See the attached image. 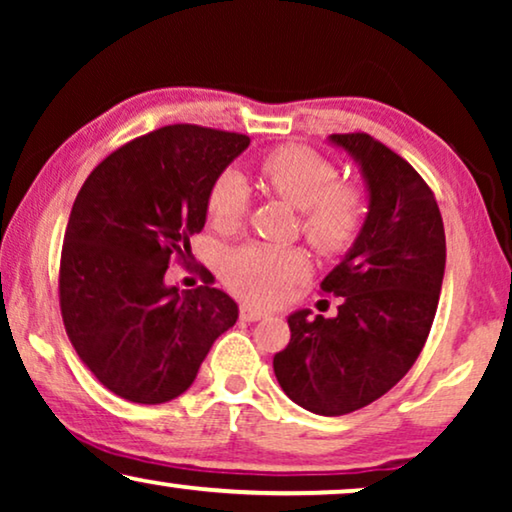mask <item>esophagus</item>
Returning a JSON list of instances; mask_svg holds the SVG:
<instances>
[{
	"label": "esophagus",
	"mask_w": 512,
	"mask_h": 512,
	"mask_svg": "<svg viewBox=\"0 0 512 512\" xmlns=\"http://www.w3.org/2000/svg\"><path fill=\"white\" fill-rule=\"evenodd\" d=\"M240 317H242L244 321H258V319L268 317V312L258 310V307H254V305H242V307H240Z\"/></svg>",
	"instance_id": "obj_1"
}]
</instances>
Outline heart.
I'll return each instance as SVG.
<instances>
[{"label":"heart","instance_id":"b5f03b06","mask_svg":"<svg viewBox=\"0 0 512 512\" xmlns=\"http://www.w3.org/2000/svg\"><path fill=\"white\" fill-rule=\"evenodd\" d=\"M261 181L300 212L305 240L321 254L352 247L366 216V195L352 181H340L335 163L310 146L286 144L258 163ZM247 184L235 172L221 174L207 193V216L219 230L240 226L247 212ZM307 256L296 247L249 242L230 251L223 279L237 296L258 305L279 303L307 272Z\"/></svg>","mask_w":512,"mask_h":512}]
</instances>
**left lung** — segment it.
<instances>
[{
  "label": "left lung",
  "mask_w": 512,
  "mask_h": 512,
  "mask_svg": "<svg viewBox=\"0 0 512 512\" xmlns=\"http://www.w3.org/2000/svg\"><path fill=\"white\" fill-rule=\"evenodd\" d=\"M331 142L361 165L368 216L321 282L342 298L338 317L293 312L291 340L272 368L293 403L340 417L387 394L424 349L445 275V228L436 195L408 160L366 132Z\"/></svg>",
  "instance_id": "8db88e82"
}]
</instances>
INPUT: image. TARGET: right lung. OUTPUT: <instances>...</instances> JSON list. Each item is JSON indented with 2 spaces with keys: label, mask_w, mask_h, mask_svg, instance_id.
<instances>
[{
  "label": "right lung",
  "mask_w": 512,
  "mask_h": 512,
  "mask_svg": "<svg viewBox=\"0 0 512 512\" xmlns=\"http://www.w3.org/2000/svg\"><path fill=\"white\" fill-rule=\"evenodd\" d=\"M247 146L240 132L165 125L109 153L76 195L60 254L62 324L90 373L125 401L184 394L237 321L207 268H195L205 284L181 293L165 272L188 261L209 188Z\"/></svg>",
  "instance_id": "right-lung-1"
}]
</instances>
